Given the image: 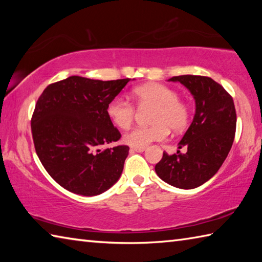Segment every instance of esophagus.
Returning <instances> with one entry per match:
<instances>
[{"label": "esophagus", "instance_id": "obj_1", "mask_svg": "<svg viewBox=\"0 0 262 262\" xmlns=\"http://www.w3.org/2000/svg\"><path fill=\"white\" fill-rule=\"evenodd\" d=\"M130 150H132V151L142 152V151H144V150H145V147H132Z\"/></svg>", "mask_w": 262, "mask_h": 262}]
</instances>
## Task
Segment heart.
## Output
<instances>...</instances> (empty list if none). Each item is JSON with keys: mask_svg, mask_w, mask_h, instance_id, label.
I'll return each mask as SVG.
<instances>
[{"mask_svg": "<svg viewBox=\"0 0 262 262\" xmlns=\"http://www.w3.org/2000/svg\"><path fill=\"white\" fill-rule=\"evenodd\" d=\"M132 97L137 107H154L151 126L136 127L123 136V141L132 147H145L154 141H163L170 129L181 132L188 126V105L178 99V94L168 86L155 82L143 84L132 91ZM106 114L115 127L128 129L134 121L136 110L129 101L115 97L106 105Z\"/></svg>", "mask_w": 262, "mask_h": 262, "instance_id": "b5f03b06", "label": "heart"}]
</instances>
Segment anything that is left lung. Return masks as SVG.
<instances>
[{"instance_id":"left-lung-1","label":"left lung","mask_w":262,"mask_h":262,"mask_svg":"<svg viewBox=\"0 0 262 262\" xmlns=\"http://www.w3.org/2000/svg\"><path fill=\"white\" fill-rule=\"evenodd\" d=\"M180 82L195 99V115L179 142L187 152L164 151L155 171L165 183L183 189L196 188L209 180L227 158L236 134L233 99L225 89L207 76L181 75L168 79Z\"/></svg>"}]
</instances>
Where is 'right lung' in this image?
I'll list each match as a JSON object with an SVG mask.
<instances>
[{"mask_svg":"<svg viewBox=\"0 0 262 262\" xmlns=\"http://www.w3.org/2000/svg\"><path fill=\"white\" fill-rule=\"evenodd\" d=\"M129 81L70 76L50 84L38 98L31 119L35 152L48 174L69 192L94 196L120 178L129 147L106 148L121 137L106 105Z\"/></svg>","mask_w":262,"mask_h":262,"instance_id":"1","label":"right lung"}]
</instances>
